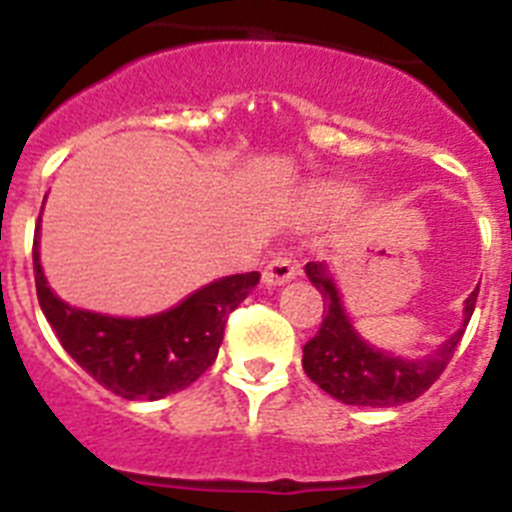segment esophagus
<instances>
[{"label": "esophagus", "mask_w": 512, "mask_h": 512, "mask_svg": "<svg viewBox=\"0 0 512 512\" xmlns=\"http://www.w3.org/2000/svg\"><path fill=\"white\" fill-rule=\"evenodd\" d=\"M297 261L287 253H274L269 261H266L264 271H261V279H264L266 287H279V284H287L297 277Z\"/></svg>", "instance_id": "obj_1"}]
</instances>
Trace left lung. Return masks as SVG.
Returning <instances> with one entry per match:
<instances>
[{
  "label": "left lung",
  "mask_w": 512,
  "mask_h": 512,
  "mask_svg": "<svg viewBox=\"0 0 512 512\" xmlns=\"http://www.w3.org/2000/svg\"><path fill=\"white\" fill-rule=\"evenodd\" d=\"M307 279L323 295L325 318L320 330L302 346V366L305 374L330 397L346 405H366V408H395L402 402H413L423 395L443 374L459 346L474 305H477L479 287L464 302V323L446 343H441L436 354L425 359H397L379 348L361 341L346 310L341 305L338 289L330 279L325 264L310 261L305 266Z\"/></svg>",
  "instance_id": "obj_1"
}]
</instances>
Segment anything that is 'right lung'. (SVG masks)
I'll list each match as a JSON object with an SVG mask.
<instances>
[{
	"mask_svg": "<svg viewBox=\"0 0 512 512\" xmlns=\"http://www.w3.org/2000/svg\"><path fill=\"white\" fill-rule=\"evenodd\" d=\"M33 269L40 310L66 354L125 400H161L200 379L215 364L228 315L259 284V271H246L197 289L161 315L110 318L66 305L53 295L40 269L38 230Z\"/></svg>",
	"mask_w": 512,
	"mask_h": 512,
	"instance_id": "add662e5",
	"label": "right lung"
}]
</instances>
